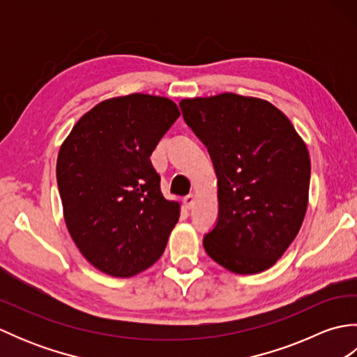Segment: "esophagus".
<instances>
[{
	"label": "esophagus",
	"instance_id": "esophagus-1",
	"mask_svg": "<svg viewBox=\"0 0 357 357\" xmlns=\"http://www.w3.org/2000/svg\"><path fill=\"white\" fill-rule=\"evenodd\" d=\"M183 201H184V206L187 208H192L193 204H195V196L193 195H187V196H184Z\"/></svg>",
	"mask_w": 357,
	"mask_h": 357
}]
</instances>
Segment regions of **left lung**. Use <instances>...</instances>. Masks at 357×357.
Listing matches in <instances>:
<instances>
[{
    "instance_id": "8db88e82",
    "label": "left lung",
    "mask_w": 357,
    "mask_h": 357,
    "mask_svg": "<svg viewBox=\"0 0 357 357\" xmlns=\"http://www.w3.org/2000/svg\"><path fill=\"white\" fill-rule=\"evenodd\" d=\"M213 162L218 219L204 234L211 259L239 275L270 268L304 221L310 156L293 124L275 105L236 93L179 102Z\"/></svg>"
}]
</instances>
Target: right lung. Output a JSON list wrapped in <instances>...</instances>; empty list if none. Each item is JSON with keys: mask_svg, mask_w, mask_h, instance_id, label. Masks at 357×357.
Listing matches in <instances>:
<instances>
[{"mask_svg": "<svg viewBox=\"0 0 357 357\" xmlns=\"http://www.w3.org/2000/svg\"><path fill=\"white\" fill-rule=\"evenodd\" d=\"M179 118L176 104L133 93L87 112L59 149L56 183L64 219L86 259L130 278L164 253L179 204L161 193L150 155Z\"/></svg>", "mask_w": 357, "mask_h": 357, "instance_id": "right-lung-1", "label": "right lung"}]
</instances>
